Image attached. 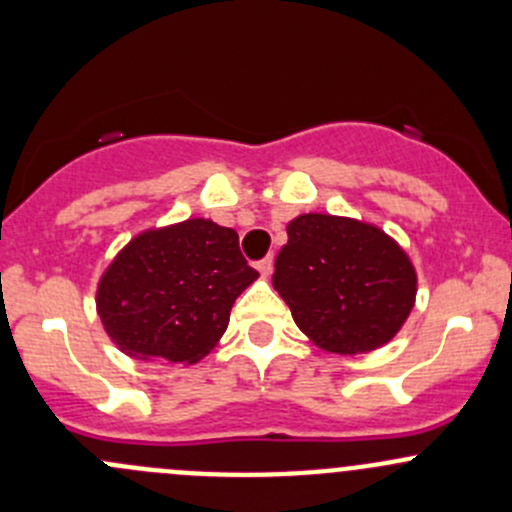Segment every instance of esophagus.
Masks as SVG:
<instances>
[{"instance_id": "esophagus-1", "label": "esophagus", "mask_w": 512, "mask_h": 512, "mask_svg": "<svg viewBox=\"0 0 512 512\" xmlns=\"http://www.w3.org/2000/svg\"><path fill=\"white\" fill-rule=\"evenodd\" d=\"M257 272H260V277H270V272H272V257H265V260L257 262Z\"/></svg>"}]
</instances>
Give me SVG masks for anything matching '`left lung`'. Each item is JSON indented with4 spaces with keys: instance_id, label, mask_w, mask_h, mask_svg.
I'll return each instance as SVG.
<instances>
[{
    "instance_id": "left-lung-1",
    "label": "left lung",
    "mask_w": 512,
    "mask_h": 512,
    "mask_svg": "<svg viewBox=\"0 0 512 512\" xmlns=\"http://www.w3.org/2000/svg\"><path fill=\"white\" fill-rule=\"evenodd\" d=\"M272 285L309 342L354 356L399 334L416 304L418 277L404 247L379 225L304 213L287 225Z\"/></svg>"
}]
</instances>
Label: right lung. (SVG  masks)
Returning <instances> with one entry per match:
<instances>
[{
    "label": "right lung",
    "instance_id": "add662e5",
    "mask_svg": "<svg viewBox=\"0 0 512 512\" xmlns=\"http://www.w3.org/2000/svg\"><path fill=\"white\" fill-rule=\"evenodd\" d=\"M232 227L208 218L148 227L96 285L103 332L143 361L195 364L223 339L235 299L257 280Z\"/></svg>",
    "mask_w": 512,
    "mask_h": 512
}]
</instances>
